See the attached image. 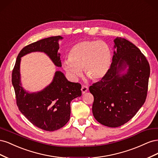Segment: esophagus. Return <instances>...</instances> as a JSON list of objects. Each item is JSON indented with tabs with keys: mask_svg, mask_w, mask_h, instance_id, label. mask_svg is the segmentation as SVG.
Here are the masks:
<instances>
[{
	"mask_svg": "<svg viewBox=\"0 0 158 158\" xmlns=\"http://www.w3.org/2000/svg\"><path fill=\"white\" fill-rule=\"evenodd\" d=\"M81 90H82V94H85V92H88V87L87 86V85H83L82 86V89H81Z\"/></svg>",
	"mask_w": 158,
	"mask_h": 158,
	"instance_id": "1",
	"label": "esophagus"
}]
</instances>
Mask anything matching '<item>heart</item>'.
I'll return each mask as SVG.
<instances>
[{"label": "heart", "mask_w": 158, "mask_h": 158, "mask_svg": "<svg viewBox=\"0 0 158 158\" xmlns=\"http://www.w3.org/2000/svg\"><path fill=\"white\" fill-rule=\"evenodd\" d=\"M112 51L106 43L85 40L75 44L69 52V58L63 62V68L71 79L82 76V69L94 81L103 79L111 67Z\"/></svg>", "instance_id": "b5f03b06"}]
</instances>
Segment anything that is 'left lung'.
<instances>
[{
  "mask_svg": "<svg viewBox=\"0 0 158 158\" xmlns=\"http://www.w3.org/2000/svg\"><path fill=\"white\" fill-rule=\"evenodd\" d=\"M114 43L117 51L107 74L89 88L95 118L113 128L130 121L144 105L150 74L149 63L136 45L118 37ZM126 68L127 73L121 75Z\"/></svg>",
  "mask_w": 158,
  "mask_h": 158,
  "instance_id": "1",
  "label": "left lung"
}]
</instances>
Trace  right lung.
Wrapping results in <instances>:
<instances>
[{
    "mask_svg": "<svg viewBox=\"0 0 158 158\" xmlns=\"http://www.w3.org/2000/svg\"><path fill=\"white\" fill-rule=\"evenodd\" d=\"M61 36L43 39L26 46L17 56L12 74L16 103L20 112L33 125L46 131L64 127L70 119V102L82 95L81 84L71 82L60 71H56L52 82L40 92L28 93L22 86L20 65L21 57L31 52H44L55 65L60 67L59 40Z\"/></svg>",
    "mask_w": 158,
    "mask_h": 158,
    "instance_id": "add662e5",
    "label": "right lung"
}]
</instances>
